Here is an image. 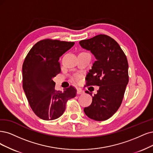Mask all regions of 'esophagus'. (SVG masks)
Listing matches in <instances>:
<instances>
[{"label":"esophagus","instance_id":"1","mask_svg":"<svg viewBox=\"0 0 153 153\" xmlns=\"http://www.w3.org/2000/svg\"><path fill=\"white\" fill-rule=\"evenodd\" d=\"M84 92L82 89H81V88H78L77 90V93L78 94H83Z\"/></svg>","mask_w":153,"mask_h":153}]
</instances>
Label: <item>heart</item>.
I'll return each instance as SVG.
<instances>
[{
	"label": "heart",
	"instance_id": "obj_1",
	"mask_svg": "<svg viewBox=\"0 0 153 153\" xmlns=\"http://www.w3.org/2000/svg\"><path fill=\"white\" fill-rule=\"evenodd\" d=\"M79 79V77L78 76H77L74 77V81H78Z\"/></svg>",
	"mask_w": 153,
	"mask_h": 153
}]
</instances>
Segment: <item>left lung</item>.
<instances>
[{
	"label": "left lung",
	"mask_w": 153,
	"mask_h": 153,
	"mask_svg": "<svg viewBox=\"0 0 153 153\" xmlns=\"http://www.w3.org/2000/svg\"><path fill=\"white\" fill-rule=\"evenodd\" d=\"M81 46L91 51L96 60L86 76L87 86H98L92 103L84 111L90 118L103 121L119 108L128 82V64L123 51L109 36L98 35L79 42Z\"/></svg>",
	"instance_id": "8db88e82"
}]
</instances>
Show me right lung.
<instances>
[{
  "instance_id": "right-lung-1",
  "label": "right lung",
  "mask_w": 153,
  "mask_h": 153,
  "mask_svg": "<svg viewBox=\"0 0 153 153\" xmlns=\"http://www.w3.org/2000/svg\"><path fill=\"white\" fill-rule=\"evenodd\" d=\"M74 42L45 39L37 42L27 54L22 64V88L35 115L45 120L60 117L67 101L76 96L71 86L64 91H56L52 80L61 71L59 62Z\"/></svg>"
}]
</instances>
